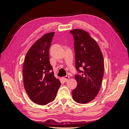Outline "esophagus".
I'll return each mask as SVG.
<instances>
[{"label":"esophagus","mask_w":129,"mask_h":129,"mask_svg":"<svg viewBox=\"0 0 129 129\" xmlns=\"http://www.w3.org/2000/svg\"><path fill=\"white\" fill-rule=\"evenodd\" d=\"M69 79V77L68 76H66L62 78V80H63L64 82H66L68 81Z\"/></svg>","instance_id":"esophagus-1"}]
</instances>
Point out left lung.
Listing matches in <instances>:
<instances>
[{
  "label": "left lung",
  "mask_w": 129,
  "mask_h": 129,
  "mask_svg": "<svg viewBox=\"0 0 129 129\" xmlns=\"http://www.w3.org/2000/svg\"><path fill=\"white\" fill-rule=\"evenodd\" d=\"M70 33L74 39L76 69L81 74L75 75L77 85L72 96L75 102L85 104L94 99L100 91L104 74L103 57L97 42L86 31L75 29Z\"/></svg>",
  "instance_id": "left-lung-1"
}]
</instances>
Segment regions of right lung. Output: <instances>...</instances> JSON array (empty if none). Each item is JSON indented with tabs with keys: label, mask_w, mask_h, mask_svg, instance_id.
<instances>
[{
	"label": "right lung",
	"mask_w": 129,
	"mask_h": 129,
	"mask_svg": "<svg viewBox=\"0 0 129 129\" xmlns=\"http://www.w3.org/2000/svg\"><path fill=\"white\" fill-rule=\"evenodd\" d=\"M54 33H46L34 43L27 52L23 66L25 90L33 102L41 105L54 100L61 85L49 62V49Z\"/></svg>",
	"instance_id": "right-lung-1"
}]
</instances>
